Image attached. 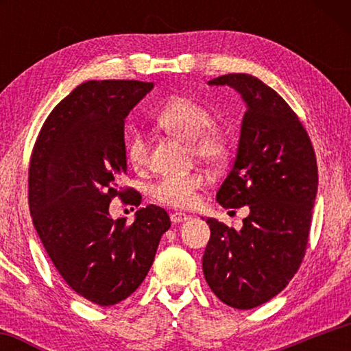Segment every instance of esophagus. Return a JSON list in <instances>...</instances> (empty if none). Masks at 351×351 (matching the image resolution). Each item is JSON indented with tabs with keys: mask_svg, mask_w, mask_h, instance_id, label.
I'll return each mask as SVG.
<instances>
[{
	"mask_svg": "<svg viewBox=\"0 0 351 351\" xmlns=\"http://www.w3.org/2000/svg\"><path fill=\"white\" fill-rule=\"evenodd\" d=\"M170 219H171V223H173V224H180V223L187 221V219H190V217L186 215V213L175 212V213H171V215H170Z\"/></svg>",
	"mask_w": 351,
	"mask_h": 351,
	"instance_id": "esophagus-1",
	"label": "esophagus"
}]
</instances>
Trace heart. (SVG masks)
Segmentation results:
<instances>
[{"mask_svg": "<svg viewBox=\"0 0 351 351\" xmlns=\"http://www.w3.org/2000/svg\"><path fill=\"white\" fill-rule=\"evenodd\" d=\"M161 128L192 142L193 152L206 161L223 162L229 154V139L212 123V112L203 104L187 96H173L154 114ZM125 156L133 169H142L148 159L145 138L139 132H130L125 139ZM201 171L167 175L152 189L153 198L170 207L187 209L197 203L198 190L204 186Z\"/></svg>", "mask_w": 351, "mask_h": 351, "instance_id": "heart-1", "label": "heart"}]
</instances>
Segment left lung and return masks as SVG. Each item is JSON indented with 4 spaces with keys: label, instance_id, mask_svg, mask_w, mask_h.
<instances>
[{
    "label": "left lung",
    "instance_id": "8db88e82",
    "mask_svg": "<svg viewBox=\"0 0 351 351\" xmlns=\"http://www.w3.org/2000/svg\"><path fill=\"white\" fill-rule=\"evenodd\" d=\"M229 86L246 105L232 169L217 192L224 209L247 206L243 228L207 218L206 282L219 300L251 310L287 287L305 255L317 164L306 130L278 94L257 77L228 74L207 82Z\"/></svg>",
    "mask_w": 351,
    "mask_h": 351
}]
</instances>
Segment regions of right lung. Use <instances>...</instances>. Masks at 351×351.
<instances>
[{"label":"right lung","mask_w":351,"mask_h":351,"mask_svg":"<svg viewBox=\"0 0 351 351\" xmlns=\"http://www.w3.org/2000/svg\"><path fill=\"white\" fill-rule=\"evenodd\" d=\"M152 90L138 80L82 83L47 116L32 152L29 207L40 240L63 280L100 306L139 288L170 228L154 204L133 224L110 215L114 180L127 173L125 117Z\"/></svg>","instance_id":"1"}]
</instances>
